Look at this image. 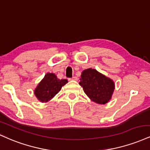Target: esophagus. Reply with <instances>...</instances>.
I'll return each mask as SVG.
<instances>
[{
    "mask_svg": "<svg viewBox=\"0 0 150 150\" xmlns=\"http://www.w3.org/2000/svg\"><path fill=\"white\" fill-rule=\"evenodd\" d=\"M77 77H76V76H74V77H72L71 79H70L69 80H73V81H76L77 80Z\"/></svg>",
    "mask_w": 150,
    "mask_h": 150,
    "instance_id": "34e87169",
    "label": "esophagus"
}]
</instances>
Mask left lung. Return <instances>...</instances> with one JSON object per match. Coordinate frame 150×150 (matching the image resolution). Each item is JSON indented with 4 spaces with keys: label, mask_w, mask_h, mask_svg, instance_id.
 Masks as SVG:
<instances>
[{
    "label": "left lung",
    "mask_w": 150,
    "mask_h": 150,
    "mask_svg": "<svg viewBox=\"0 0 150 150\" xmlns=\"http://www.w3.org/2000/svg\"><path fill=\"white\" fill-rule=\"evenodd\" d=\"M79 84L90 99L100 105L110 101L115 89L113 80L91 68L82 71Z\"/></svg>",
    "instance_id": "1"
}]
</instances>
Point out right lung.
Instances as JSON below:
<instances>
[{
    "instance_id": "1",
    "label": "right lung",
    "mask_w": 150,
    "mask_h": 150,
    "mask_svg": "<svg viewBox=\"0 0 150 150\" xmlns=\"http://www.w3.org/2000/svg\"><path fill=\"white\" fill-rule=\"evenodd\" d=\"M67 79H59L54 74L47 73L34 90V95L41 103H47L67 83Z\"/></svg>"
}]
</instances>
